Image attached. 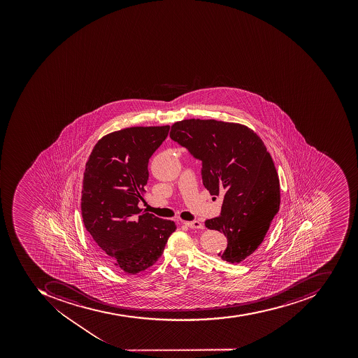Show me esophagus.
I'll use <instances>...</instances> for the list:
<instances>
[{
    "mask_svg": "<svg viewBox=\"0 0 358 358\" xmlns=\"http://www.w3.org/2000/svg\"><path fill=\"white\" fill-rule=\"evenodd\" d=\"M186 226L190 229H203V224L199 220L186 221Z\"/></svg>",
    "mask_w": 358,
    "mask_h": 358,
    "instance_id": "obj_1",
    "label": "esophagus"
}]
</instances>
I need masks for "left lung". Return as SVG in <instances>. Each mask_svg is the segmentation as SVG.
Here are the masks:
<instances>
[{
	"mask_svg": "<svg viewBox=\"0 0 358 358\" xmlns=\"http://www.w3.org/2000/svg\"><path fill=\"white\" fill-rule=\"evenodd\" d=\"M170 136L201 160L209 193L223 195L220 216L205 221L228 238L218 257L244 261L261 245L280 205L278 176L264 142L245 124L198 118L174 122Z\"/></svg>",
	"mask_w": 358,
	"mask_h": 358,
	"instance_id": "obj_1",
	"label": "left lung"
}]
</instances>
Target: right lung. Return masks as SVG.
Segmentation results:
<instances>
[{"mask_svg": "<svg viewBox=\"0 0 358 358\" xmlns=\"http://www.w3.org/2000/svg\"><path fill=\"white\" fill-rule=\"evenodd\" d=\"M170 126L128 127L103 136L92 150L82 182L84 226L107 264L127 274L145 271L162 257L176 230L172 220L142 213L148 163Z\"/></svg>", "mask_w": 358, "mask_h": 358, "instance_id": "right-lung-1", "label": "right lung"}]
</instances>
